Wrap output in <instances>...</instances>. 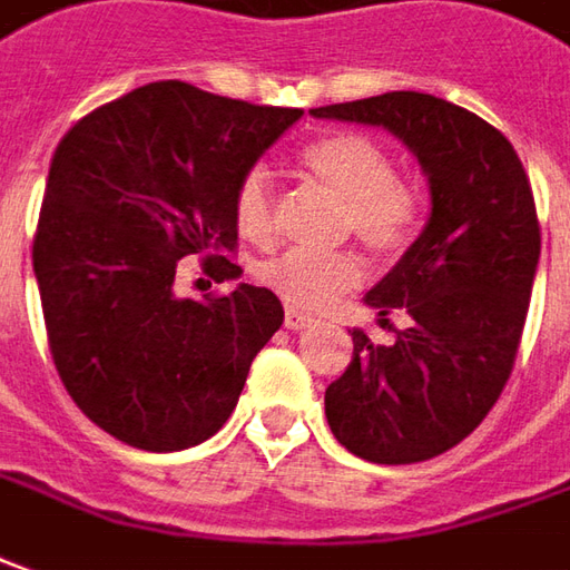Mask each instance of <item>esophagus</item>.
<instances>
[{"label": "esophagus", "mask_w": 570, "mask_h": 570, "mask_svg": "<svg viewBox=\"0 0 570 570\" xmlns=\"http://www.w3.org/2000/svg\"><path fill=\"white\" fill-rule=\"evenodd\" d=\"M315 324V317L305 315L299 308H286L284 312V327L286 331H305V327H312Z\"/></svg>", "instance_id": "obj_1"}]
</instances>
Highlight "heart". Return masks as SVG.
Returning <instances> with one entry per match:
<instances>
[{
	"mask_svg": "<svg viewBox=\"0 0 570 570\" xmlns=\"http://www.w3.org/2000/svg\"><path fill=\"white\" fill-rule=\"evenodd\" d=\"M302 168L317 187L343 203V234H355L371 253H399L417 227V203L399 184L393 155L362 134L315 139L302 153ZM234 220L243 239L268 246L277 230L268 174L253 168L234 193ZM255 281L293 308L315 312L362 281V265L350 253L286 249L255 268Z\"/></svg>",
	"mask_w": 570,
	"mask_h": 570,
	"instance_id": "1",
	"label": "heart"
}]
</instances>
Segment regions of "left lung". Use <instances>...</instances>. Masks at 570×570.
I'll list each match as a JSON object with an SVG mask.
<instances>
[{"label": "left lung", "instance_id": "8db88e82", "mask_svg": "<svg viewBox=\"0 0 570 570\" xmlns=\"http://www.w3.org/2000/svg\"><path fill=\"white\" fill-rule=\"evenodd\" d=\"M383 127L415 155L431 187L417 239L365 293L396 343L352 331V362L327 386L324 415L352 455L412 464L459 446L509 381L540 265V224L521 158L497 127L428 92H383L308 111Z\"/></svg>", "mask_w": 570, "mask_h": 570}]
</instances>
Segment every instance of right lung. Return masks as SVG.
I'll use <instances>...</instances> for the list:
<instances>
[{
	"mask_svg": "<svg viewBox=\"0 0 570 570\" xmlns=\"http://www.w3.org/2000/svg\"><path fill=\"white\" fill-rule=\"evenodd\" d=\"M299 118L161 80L90 111L58 142L33 274L58 377L115 440L180 452L236 409L284 305L253 284L184 299L174 277L189 255L215 281L243 274L227 258L236 184Z\"/></svg>",
	"mask_w": 570,
	"mask_h": 570,
	"instance_id": "add662e5",
	"label": "right lung"
}]
</instances>
